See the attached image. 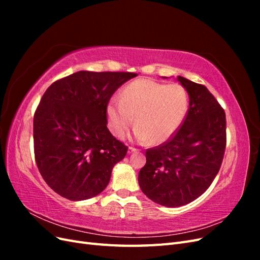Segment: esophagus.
Instances as JSON below:
<instances>
[{
    "label": "esophagus",
    "instance_id": "1",
    "mask_svg": "<svg viewBox=\"0 0 260 260\" xmlns=\"http://www.w3.org/2000/svg\"><path fill=\"white\" fill-rule=\"evenodd\" d=\"M137 151H138V148L133 147V146H129V149H128L129 153H135V152H137Z\"/></svg>",
    "mask_w": 260,
    "mask_h": 260
}]
</instances>
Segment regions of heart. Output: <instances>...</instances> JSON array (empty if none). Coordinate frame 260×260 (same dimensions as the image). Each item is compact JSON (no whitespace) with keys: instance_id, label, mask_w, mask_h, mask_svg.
<instances>
[{"instance_id":"b5f03b06","label":"heart","mask_w":260,"mask_h":260,"mask_svg":"<svg viewBox=\"0 0 260 260\" xmlns=\"http://www.w3.org/2000/svg\"><path fill=\"white\" fill-rule=\"evenodd\" d=\"M187 112L186 92L178 83L164 84L139 79L123 89L120 100L113 99L107 106L109 128L122 138L133 123L140 142L159 145L174 137Z\"/></svg>"}]
</instances>
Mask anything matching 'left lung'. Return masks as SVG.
Masks as SVG:
<instances>
[{"label":"left lung","mask_w":260,"mask_h":260,"mask_svg":"<svg viewBox=\"0 0 260 260\" xmlns=\"http://www.w3.org/2000/svg\"><path fill=\"white\" fill-rule=\"evenodd\" d=\"M190 96L184 120L174 137L146 149L139 172L141 190L167 207L183 206L205 192L219 172L226 145L224 109L205 85L181 76Z\"/></svg>","instance_id":"8db88e82"}]
</instances>
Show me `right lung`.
<instances>
[{"label":"right lung","instance_id":"right-lung-1","mask_svg":"<svg viewBox=\"0 0 260 260\" xmlns=\"http://www.w3.org/2000/svg\"><path fill=\"white\" fill-rule=\"evenodd\" d=\"M137 76L82 70L46 89L34 116V149L54 192L83 201L107 186L113 167L128 151L107 128V106L115 91Z\"/></svg>","mask_w":260,"mask_h":260}]
</instances>
